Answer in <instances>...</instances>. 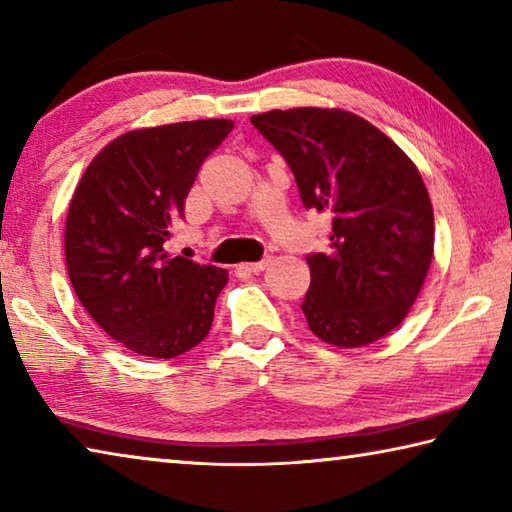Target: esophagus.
<instances>
[{"label":"esophagus","mask_w":512,"mask_h":512,"mask_svg":"<svg viewBox=\"0 0 512 512\" xmlns=\"http://www.w3.org/2000/svg\"><path fill=\"white\" fill-rule=\"evenodd\" d=\"M266 266H268V259H262V262H246V264H239L237 271H239V273H262Z\"/></svg>","instance_id":"1"}]
</instances>
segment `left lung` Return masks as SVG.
<instances>
[{"mask_svg": "<svg viewBox=\"0 0 512 512\" xmlns=\"http://www.w3.org/2000/svg\"><path fill=\"white\" fill-rule=\"evenodd\" d=\"M296 176L302 205L332 216L327 253L307 257L309 329L363 348L409 316L433 259V207L418 167L354 112L268 110L250 117Z\"/></svg>", "mask_w": 512, "mask_h": 512, "instance_id": "obj_1", "label": "left lung"}]
</instances>
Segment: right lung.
Instances as JSON below:
<instances>
[{
	"mask_svg": "<svg viewBox=\"0 0 512 512\" xmlns=\"http://www.w3.org/2000/svg\"><path fill=\"white\" fill-rule=\"evenodd\" d=\"M232 128L230 119H196L128 131L94 155L74 189L69 282L94 323L142 357L185 354L212 327L228 271L171 257L164 241L203 160Z\"/></svg>",
	"mask_w": 512,
	"mask_h": 512,
	"instance_id": "1",
	"label": "right lung"
}]
</instances>
